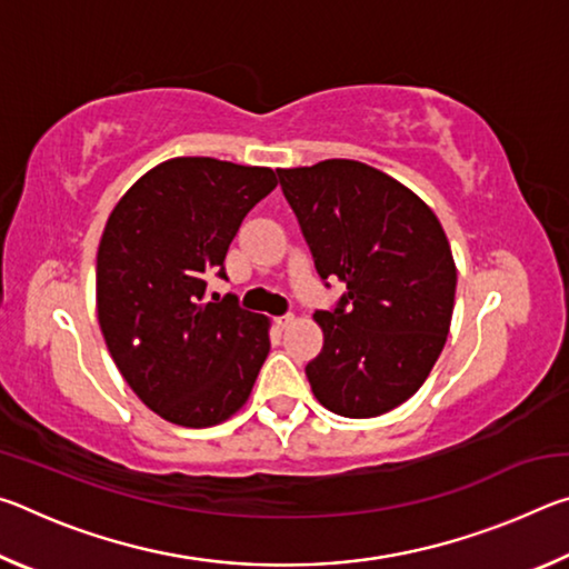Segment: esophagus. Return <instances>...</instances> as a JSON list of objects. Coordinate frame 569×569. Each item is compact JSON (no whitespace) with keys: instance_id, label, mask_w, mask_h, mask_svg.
Instances as JSON below:
<instances>
[{"instance_id":"esophagus-1","label":"esophagus","mask_w":569,"mask_h":569,"mask_svg":"<svg viewBox=\"0 0 569 569\" xmlns=\"http://www.w3.org/2000/svg\"><path fill=\"white\" fill-rule=\"evenodd\" d=\"M296 323V316L293 313H286V316H278L276 319V326L278 329H288V326Z\"/></svg>"}]
</instances>
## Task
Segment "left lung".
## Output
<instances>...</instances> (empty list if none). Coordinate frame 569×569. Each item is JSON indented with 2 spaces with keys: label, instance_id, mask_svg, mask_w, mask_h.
Here are the masks:
<instances>
[{
  "label": "left lung",
  "instance_id": "left-lung-1",
  "mask_svg": "<svg viewBox=\"0 0 569 569\" xmlns=\"http://www.w3.org/2000/svg\"><path fill=\"white\" fill-rule=\"evenodd\" d=\"M278 180L321 278L346 286L339 308L313 316V397L341 417H381L419 391L447 343L457 266L445 228L417 192L359 160L278 168Z\"/></svg>",
  "mask_w": 569,
  "mask_h": 569
}]
</instances>
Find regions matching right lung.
Returning a JSON list of instances; mask_svg holds the SVG:
<instances>
[{
	"label": "right lung",
	"mask_w": 569,
	"mask_h": 569,
	"mask_svg": "<svg viewBox=\"0 0 569 569\" xmlns=\"http://www.w3.org/2000/svg\"><path fill=\"white\" fill-rule=\"evenodd\" d=\"M278 186L271 168L170 158L134 180L98 248V321L128 387L170 423L213 427L243 409L271 351V319L208 301L230 240Z\"/></svg>",
	"instance_id": "obj_1"
}]
</instances>
